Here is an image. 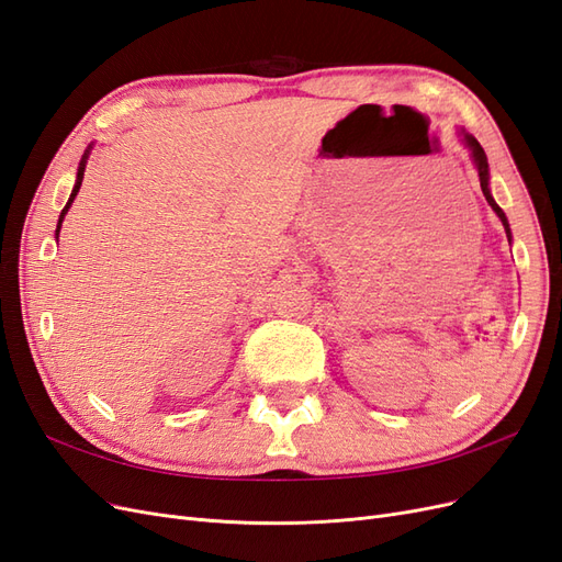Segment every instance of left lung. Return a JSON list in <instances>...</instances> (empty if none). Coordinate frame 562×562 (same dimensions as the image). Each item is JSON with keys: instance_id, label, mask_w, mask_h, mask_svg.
I'll return each instance as SVG.
<instances>
[{"instance_id": "left-lung-1", "label": "left lung", "mask_w": 562, "mask_h": 562, "mask_svg": "<svg viewBox=\"0 0 562 562\" xmlns=\"http://www.w3.org/2000/svg\"><path fill=\"white\" fill-rule=\"evenodd\" d=\"M464 140H467V145H469V149H471V155H473V164H475V168H479V178H481V190H483V194H485V199H487V203L492 206V211H495L497 215H499V220H502V225H504V229H506V236L508 239H512V229H508V220H506V215H504V211L497 206L495 203V199H492V194H490V187H487V180H490V173H487V157H485V149L481 147V143L473 138V135H464Z\"/></svg>"}]
</instances>
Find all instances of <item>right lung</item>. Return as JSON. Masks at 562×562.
I'll use <instances>...</instances> for the list:
<instances>
[{"label":"right lung","instance_id":"add662e5","mask_svg":"<svg viewBox=\"0 0 562 562\" xmlns=\"http://www.w3.org/2000/svg\"><path fill=\"white\" fill-rule=\"evenodd\" d=\"M87 157H89V149H87V151H83V159H81V164H79V171H77V182H75V190H72L70 199H67V203H65V209H63V213H60V217H58V227H56V239H58V232H60V225H63V217H65L67 209H70V206H72V201H75V196H77V192H79V187H81V180H83V168H87Z\"/></svg>","mask_w":562,"mask_h":562}]
</instances>
